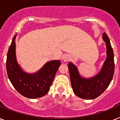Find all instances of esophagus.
I'll use <instances>...</instances> for the list:
<instances>
[{
    "label": "esophagus",
    "mask_w": 120,
    "mask_h": 120,
    "mask_svg": "<svg viewBox=\"0 0 120 120\" xmlns=\"http://www.w3.org/2000/svg\"><path fill=\"white\" fill-rule=\"evenodd\" d=\"M62 59L64 62H67L70 60V56L67 54H64L62 56Z\"/></svg>",
    "instance_id": "34e87169"
}]
</instances>
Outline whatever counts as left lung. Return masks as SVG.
<instances>
[{
  "label": "left lung",
  "instance_id": "left-lung-1",
  "mask_svg": "<svg viewBox=\"0 0 120 120\" xmlns=\"http://www.w3.org/2000/svg\"><path fill=\"white\" fill-rule=\"evenodd\" d=\"M103 40L106 47V58L97 75L90 78L81 76L79 70L71 62L68 64L73 91L77 97L86 100L95 99L101 95L112 82L115 71L113 51L106 33L103 34Z\"/></svg>",
  "mask_w": 120,
  "mask_h": 120
}]
</instances>
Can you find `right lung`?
<instances>
[{"instance_id": "obj_1", "label": "right lung", "mask_w": 120, "mask_h": 120, "mask_svg": "<svg viewBox=\"0 0 120 120\" xmlns=\"http://www.w3.org/2000/svg\"><path fill=\"white\" fill-rule=\"evenodd\" d=\"M16 37L17 34L12 39L7 52L6 69L8 79L17 91L23 97L31 99L43 97L49 91L61 62L60 60L50 61L36 73L25 72L16 58Z\"/></svg>"}]
</instances>
